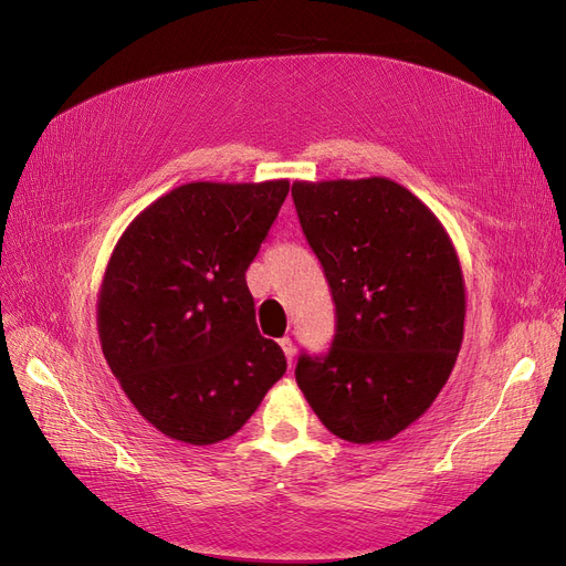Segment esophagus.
<instances>
[{"label": "esophagus", "instance_id": "obj_1", "mask_svg": "<svg viewBox=\"0 0 566 566\" xmlns=\"http://www.w3.org/2000/svg\"><path fill=\"white\" fill-rule=\"evenodd\" d=\"M279 345H281V349L285 352L287 364L293 366V361H295V347H293V339H290V337H281V339H279Z\"/></svg>", "mask_w": 566, "mask_h": 566}]
</instances>
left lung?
Wrapping results in <instances>:
<instances>
[{
    "instance_id": "8db88e82",
    "label": "left lung",
    "mask_w": 566,
    "mask_h": 566,
    "mask_svg": "<svg viewBox=\"0 0 566 566\" xmlns=\"http://www.w3.org/2000/svg\"><path fill=\"white\" fill-rule=\"evenodd\" d=\"M302 231L333 290L337 331L295 378L328 430L389 441L432 406L455 366L465 281L439 217L387 177L295 181Z\"/></svg>"
}]
</instances>
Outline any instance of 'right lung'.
Here are the masks:
<instances>
[{"label":"right lung","instance_id":"add662e5","mask_svg":"<svg viewBox=\"0 0 566 566\" xmlns=\"http://www.w3.org/2000/svg\"><path fill=\"white\" fill-rule=\"evenodd\" d=\"M287 191V179L191 181L117 238L96 302L101 352L169 439H229L283 378L285 354L256 331L245 271Z\"/></svg>","mask_w":566,"mask_h":566}]
</instances>
